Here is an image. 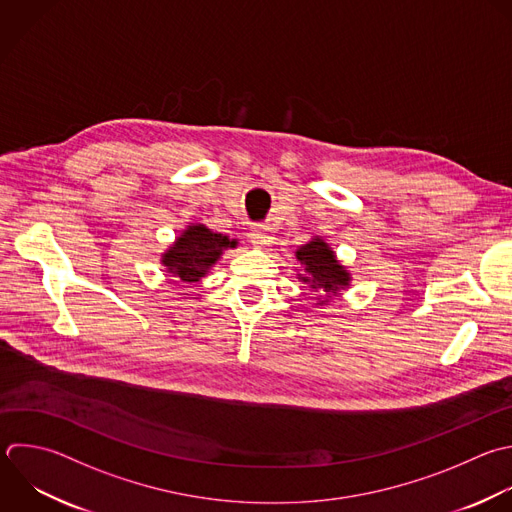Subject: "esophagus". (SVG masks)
I'll return each mask as SVG.
<instances>
[{
    "label": "esophagus",
    "mask_w": 512,
    "mask_h": 512,
    "mask_svg": "<svg viewBox=\"0 0 512 512\" xmlns=\"http://www.w3.org/2000/svg\"><path fill=\"white\" fill-rule=\"evenodd\" d=\"M250 238H252V242L258 244V246H266V244H270V242L274 240L272 228H270V226H264V224H256V226H252V230H250Z\"/></svg>",
    "instance_id": "34e87169"
}]
</instances>
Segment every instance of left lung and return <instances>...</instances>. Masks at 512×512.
I'll use <instances>...</instances> for the list:
<instances>
[{
  "mask_svg": "<svg viewBox=\"0 0 512 512\" xmlns=\"http://www.w3.org/2000/svg\"><path fill=\"white\" fill-rule=\"evenodd\" d=\"M296 258L304 264V270L312 276H302L304 282H312V288H322L324 292H328L326 300H322L320 304L328 302V298L336 296L338 290L342 286H348V272L336 262L332 250L328 248V244L316 240V242H308L306 246H302L296 252Z\"/></svg>",
  "mask_w": 512,
  "mask_h": 512,
  "instance_id": "1",
  "label": "left lung"
}]
</instances>
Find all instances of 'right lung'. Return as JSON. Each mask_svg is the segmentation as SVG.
Instances as JSON below:
<instances>
[{"label": "right lung", "mask_w": 512, "mask_h": 512, "mask_svg": "<svg viewBox=\"0 0 512 512\" xmlns=\"http://www.w3.org/2000/svg\"><path fill=\"white\" fill-rule=\"evenodd\" d=\"M236 240L214 234L206 226H190L176 244L164 254L168 272L178 276L182 282H198L212 264L222 256V250L234 248Z\"/></svg>", "instance_id": "right-lung-1"}]
</instances>
